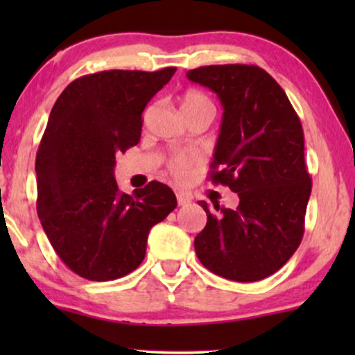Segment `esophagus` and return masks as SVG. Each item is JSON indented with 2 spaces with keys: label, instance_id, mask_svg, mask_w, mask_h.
I'll return each instance as SVG.
<instances>
[{
  "label": "esophagus",
  "instance_id": "1",
  "mask_svg": "<svg viewBox=\"0 0 355 355\" xmlns=\"http://www.w3.org/2000/svg\"><path fill=\"white\" fill-rule=\"evenodd\" d=\"M177 202H178V205H189V203L191 202V198H190V195L178 191V193H177Z\"/></svg>",
  "mask_w": 355,
  "mask_h": 355
}]
</instances>
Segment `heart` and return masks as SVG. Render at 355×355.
<instances>
[{"instance_id":"obj_1","label":"heart","mask_w":355,"mask_h":355,"mask_svg":"<svg viewBox=\"0 0 355 355\" xmlns=\"http://www.w3.org/2000/svg\"><path fill=\"white\" fill-rule=\"evenodd\" d=\"M200 110H210V112H214V105H211L209 96L203 95L202 92L189 89V92L182 96V112H200ZM190 158L177 157L172 162V172L177 175V177H187L190 172Z\"/></svg>"}]
</instances>
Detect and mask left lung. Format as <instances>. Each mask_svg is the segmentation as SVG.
I'll use <instances>...</instances> for the list:
<instances>
[{
	"label": "left lung",
	"mask_w": 355,
	"mask_h": 355,
	"mask_svg": "<svg viewBox=\"0 0 355 355\" xmlns=\"http://www.w3.org/2000/svg\"><path fill=\"white\" fill-rule=\"evenodd\" d=\"M187 78L217 93L223 107L210 178L239 195L237 209L214 215L195 237L202 266L223 279L257 282L294 255L304 235L312 180L304 132L280 85L255 64H211Z\"/></svg>",
	"instance_id": "8db88e82"
}]
</instances>
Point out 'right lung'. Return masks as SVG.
I'll list each match as a JSON object with an SVG mask.
<instances>
[{
    "label": "right lung",
    "mask_w": 355,
    "mask_h": 355,
    "mask_svg": "<svg viewBox=\"0 0 355 355\" xmlns=\"http://www.w3.org/2000/svg\"><path fill=\"white\" fill-rule=\"evenodd\" d=\"M177 68L110 70L71 81L53 105L36 153V210L70 270L96 282L144 262L150 229L177 207L157 180L133 195L116 185V153L137 145L141 113Z\"/></svg>",
    "instance_id": "right-lung-1"
}]
</instances>
